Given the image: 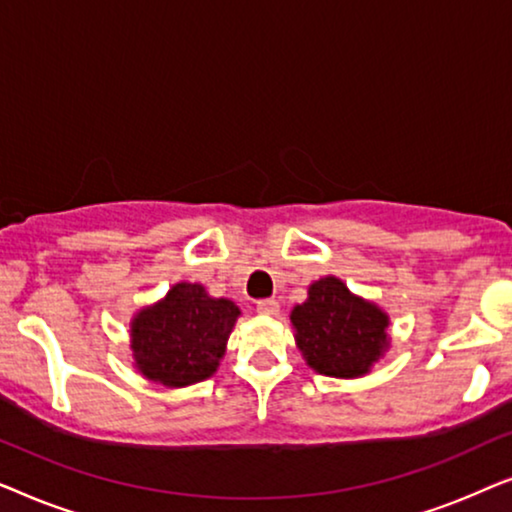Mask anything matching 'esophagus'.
I'll list each match as a JSON object with an SVG mask.
<instances>
[{"mask_svg":"<svg viewBox=\"0 0 512 512\" xmlns=\"http://www.w3.org/2000/svg\"><path fill=\"white\" fill-rule=\"evenodd\" d=\"M256 310H258V314H265V317H275V314H279V303H277V300H272V298L258 300Z\"/></svg>","mask_w":512,"mask_h":512,"instance_id":"34e87169","label":"esophagus"}]
</instances>
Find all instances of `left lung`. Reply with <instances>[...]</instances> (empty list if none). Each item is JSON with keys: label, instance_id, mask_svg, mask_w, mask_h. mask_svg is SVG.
<instances>
[{"label": "left lung", "instance_id": "8db88e82", "mask_svg": "<svg viewBox=\"0 0 512 512\" xmlns=\"http://www.w3.org/2000/svg\"><path fill=\"white\" fill-rule=\"evenodd\" d=\"M291 326L307 366L342 380L368 375L391 347L389 314L333 275L310 284L305 303L291 310Z\"/></svg>", "mask_w": 512, "mask_h": 512}]
</instances>
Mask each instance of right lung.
Returning <instances> with one entry per match:
<instances>
[{
  "label": "right lung",
  "mask_w": 512,
  "mask_h": 512,
  "mask_svg": "<svg viewBox=\"0 0 512 512\" xmlns=\"http://www.w3.org/2000/svg\"><path fill=\"white\" fill-rule=\"evenodd\" d=\"M240 314L233 300L209 296L202 284L177 282L158 303L132 314V366L167 389L209 380Z\"/></svg>",
  "instance_id": "1"
}]
</instances>
